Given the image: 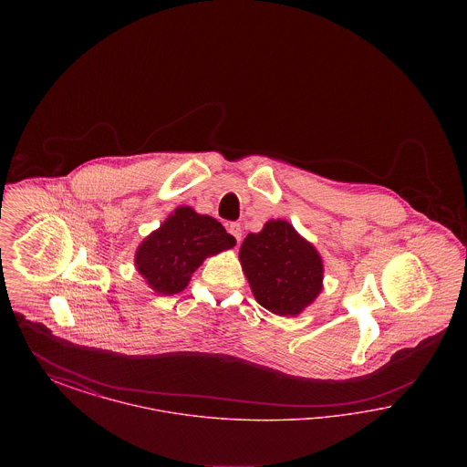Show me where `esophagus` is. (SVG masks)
Masks as SVG:
<instances>
[{"mask_svg": "<svg viewBox=\"0 0 467 467\" xmlns=\"http://www.w3.org/2000/svg\"><path fill=\"white\" fill-rule=\"evenodd\" d=\"M227 231H229V234H233L234 236V240L240 244L242 242V225L236 223H231L227 225Z\"/></svg>", "mask_w": 467, "mask_h": 467, "instance_id": "obj_1", "label": "esophagus"}]
</instances>
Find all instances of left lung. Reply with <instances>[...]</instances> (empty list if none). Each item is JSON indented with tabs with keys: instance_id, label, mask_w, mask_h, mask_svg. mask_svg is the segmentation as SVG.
<instances>
[{
	"instance_id": "obj_1",
	"label": "left lung",
	"mask_w": 467,
	"mask_h": 467,
	"mask_svg": "<svg viewBox=\"0 0 467 467\" xmlns=\"http://www.w3.org/2000/svg\"><path fill=\"white\" fill-rule=\"evenodd\" d=\"M240 263L255 301L280 317L303 313L324 289L318 250L284 219L246 234Z\"/></svg>"
}]
</instances>
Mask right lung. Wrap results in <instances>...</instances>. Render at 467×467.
Returning <instances> with one entry per match:
<instances>
[{"label": "right lung", "instance_id": "add662e5", "mask_svg": "<svg viewBox=\"0 0 467 467\" xmlns=\"http://www.w3.org/2000/svg\"><path fill=\"white\" fill-rule=\"evenodd\" d=\"M234 244V236L217 219L201 215L191 206H178L138 244L134 266L156 294L173 296L189 285L206 257Z\"/></svg>", "mask_w": 467, "mask_h": 467}]
</instances>
